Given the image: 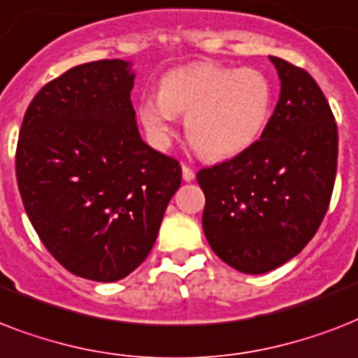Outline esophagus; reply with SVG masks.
I'll use <instances>...</instances> for the list:
<instances>
[{"instance_id":"1","label":"esophagus","mask_w":358,"mask_h":358,"mask_svg":"<svg viewBox=\"0 0 358 358\" xmlns=\"http://www.w3.org/2000/svg\"><path fill=\"white\" fill-rule=\"evenodd\" d=\"M182 176H184L185 182H193V180H195V171L191 167H187V165H184V167H182Z\"/></svg>"}]
</instances>
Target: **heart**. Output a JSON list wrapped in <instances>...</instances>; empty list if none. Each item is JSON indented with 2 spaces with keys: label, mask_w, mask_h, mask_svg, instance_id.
Wrapping results in <instances>:
<instances>
[{
  "label": "heart",
  "mask_w": 358,
  "mask_h": 358,
  "mask_svg": "<svg viewBox=\"0 0 358 358\" xmlns=\"http://www.w3.org/2000/svg\"><path fill=\"white\" fill-rule=\"evenodd\" d=\"M273 109V87L258 69L193 63L163 76L159 94L141 100L139 119L159 143L171 137L176 115L185 135L210 159L238 156L260 139Z\"/></svg>",
  "instance_id": "b5f03b06"
}]
</instances>
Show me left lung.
Returning <instances> with one entry per match:
<instances>
[{
	"mask_svg": "<svg viewBox=\"0 0 358 358\" xmlns=\"http://www.w3.org/2000/svg\"><path fill=\"white\" fill-rule=\"evenodd\" d=\"M280 96L264 134L229 162L201 169L202 229L213 252L241 273L260 275L299 255L329 210L338 128L306 70L269 57Z\"/></svg>",
	"mask_w": 358,
	"mask_h": 358,
	"instance_id": "1",
	"label": "left lung"
}]
</instances>
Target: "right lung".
I'll return each mask as SVG.
<instances>
[{
  "label": "right lung",
  "instance_id": "right-lung-1",
  "mask_svg": "<svg viewBox=\"0 0 358 358\" xmlns=\"http://www.w3.org/2000/svg\"><path fill=\"white\" fill-rule=\"evenodd\" d=\"M129 63L66 70L36 92L16 146L25 213L78 277L115 282L143 264L182 182L174 157L141 139Z\"/></svg>",
  "mask_w": 358,
  "mask_h": 358
}]
</instances>
